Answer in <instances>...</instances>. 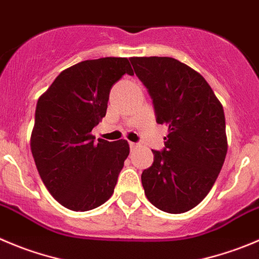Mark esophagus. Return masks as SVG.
I'll return each instance as SVG.
<instances>
[{
  "label": "esophagus",
  "instance_id": "34e87169",
  "mask_svg": "<svg viewBox=\"0 0 259 259\" xmlns=\"http://www.w3.org/2000/svg\"><path fill=\"white\" fill-rule=\"evenodd\" d=\"M136 147H137V144H135V142H130V149L135 150Z\"/></svg>",
  "mask_w": 259,
  "mask_h": 259
}]
</instances>
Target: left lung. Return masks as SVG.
<instances>
[{"mask_svg": "<svg viewBox=\"0 0 259 259\" xmlns=\"http://www.w3.org/2000/svg\"><path fill=\"white\" fill-rule=\"evenodd\" d=\"M156 122L169 127L161 151L141 174L147 199L169 213L196 207L218 179L228 151L225 114L207 81L170 57L130 58Z\"/></svg>", "mask_w": 259, "mask_h": 259, "instance_id": "1", "label": "left lung"}]
</instances>
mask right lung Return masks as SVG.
Wrapping results in <instances>:
<instances>
[{"label":"right lung","mask_w":259,"mask_h":259,"mask_svg":"<svg viewBox=\"0 0 259 259\" xmlns=\"http://www.w3.org/2000/svg\"><path fill=\"white\" fill-rule=\"evenodd\" d=\"M124 73L134 75L127 58L82 61L62 71L36 103L31 154L44 186L68 210L97 208L114 192L128 142H97L91 131Z\"/></svg>","instance_id":"right-lung-1"}]
</instances>
